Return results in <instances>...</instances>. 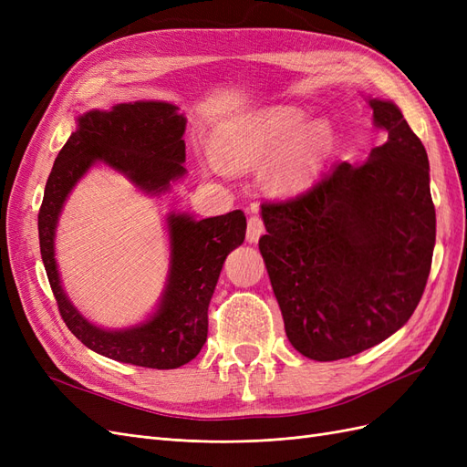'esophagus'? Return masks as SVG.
I'll list each match as a JSON object with an SVG mask.
<instances>
[{
    "label": "esophagus",
    "instance_id": "esophagus-1",
    "mask_svg": "<svg viewBox=\"0 0 467 467\" xmlns=\"http://www.w3.org/2000/svg\"><path fill=\"white\" fill-rule=\"evenodd\" d=\"M265 232V223L259 216H251L247 222V242L249 244H257L259 237Z\"/></svg>",
    "mask_w": 467,
    "mask_h": 467
}]
</instances>
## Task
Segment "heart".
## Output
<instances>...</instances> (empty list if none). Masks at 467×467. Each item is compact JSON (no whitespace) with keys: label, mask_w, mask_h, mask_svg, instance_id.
<instances>
[{"label":"heart","mask_w":467,"mask_h":467,"mask_svg":"<svg viewBox=\"0 0 467 467\" xmlns=\"http://www.w3.org/2000/svg\"><path fill=\"white\" fill-rule=\"evenodd\" d=\"M296 107H273L235 119L212 136L210 153L230 169H265V185L273 194L290 196L321 175L333 151V130L325 120L306 124Z\"/></svg>","instance_id":"b5f03b06"}]
</instances>
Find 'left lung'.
Returning a JSON list of instances; mask_svg holds the SVG:
<instances>
[{"instance_id": "8db88e82", "label": "left lung", "mask_w": 467, "mask_h": 467, "mask_svg": "<svg viewBox=\"0 0 467 467\" xmlns=\"http://www.w3.org/2000/svg\"><path fill=\"white\" fill-rule=\"evenodd\" d=\"M388 134L362 165L335 163L316 185L266 202L259 239L292 347L329 362L386 341L413 316L436 242L429 158L400 107L368 97Z\"/></svg>"}]
</instances>
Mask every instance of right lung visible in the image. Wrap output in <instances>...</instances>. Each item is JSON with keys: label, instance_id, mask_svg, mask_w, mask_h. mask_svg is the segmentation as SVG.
I'll return each mask as SVG.
<instances>
[{"label": "right lung", "instance_id": "add662e5", "mask_svg": "<svg viewBox=\"0 0 467 467\" xmlns=\"http://www.w3.org/2000/svg\"><path fill=\"white\" fill-rule=\"evenodd\" d=\"M185 129L187 119L167 101L83 112L54 161L38 212L40 255L67 329L97 355L144 368H179L204 347L208 306L223 261L245 239L244 212L204 220L169 212V271L160 304L148 319L124 329L99 327L69 302L56 263V228L69 192L99 163L124 175L144 194L171 191L173 182L187 175Z\"/></svg>", "mask_w": 467, "mask_h": 467}]
</instances>
